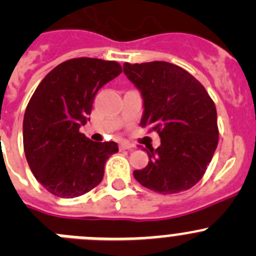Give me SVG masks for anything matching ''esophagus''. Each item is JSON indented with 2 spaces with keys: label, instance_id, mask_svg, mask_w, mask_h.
Wrapping results in <instances>:
<instances>
[{
  "label": "esophagus",
  "instance_id": "1",
  "mask_svg": "<svg viewBox=\"0 0 256 256\" xmlns=\"http://www.w3.org/2000/svg\"><path fill=\"white\" fill-rule=\"evenodd\" d=\"M134 145L130 144L128 142H120V150H128V149H132Z\"/></svg>",
  "mask_w": 256,
  "mask_h": 256
}]
</instances>
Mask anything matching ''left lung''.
<instances>
[{"instance_id":"1","label":"left lung","mask_w":256,"mask_h":256,"mask_svg":"<svg viewBox=\"0 0 256 256\" xmlns=\"http://www.w3.org/2000/svg\"><path fill=\"white\" fill-rule=\"evenodd\" d=\"M124 72L144 98L140 125L156 131L162 142L146 150L149 164L134 176L162 194L190 190L204 176L218 144L214 101L192 74L168 62L125 63Z\"/></svg>"}]
</instances>
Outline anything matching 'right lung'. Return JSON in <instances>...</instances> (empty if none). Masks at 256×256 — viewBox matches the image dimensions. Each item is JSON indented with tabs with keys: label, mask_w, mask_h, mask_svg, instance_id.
<instances>
[{
	"label": "right lung",
	"mask_w": 256,
	"mask_h": 256,
	"mask_svg": "<svg viewBox=\"0 0 256 256\" xmlns=\"http://www.w3.org/2000/svg\"><path fill=\"white\" fill-rule=\"evenodd\" d=\"M122 72L117 62L74 58L45 76L31 96L24 116V150L28 166L52 194L74 198L101 183L114 142H96L80 131L92 112L93 100Z\"/></svg>",
	"instance_id": "obj_1"
}]
</instances>
